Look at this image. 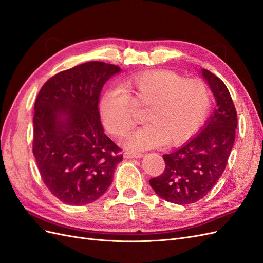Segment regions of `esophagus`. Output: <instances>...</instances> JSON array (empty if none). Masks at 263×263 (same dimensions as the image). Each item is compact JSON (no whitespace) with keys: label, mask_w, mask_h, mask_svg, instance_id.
<instances>
[{"label":"esophagus","mask_w":263,"mask_h":263,"mask_svg":"<svg viewBox=\"0 0 263 263\" xmlns=\"http://www.w3.org/2000/svg\"><path fill=\"white\" fill-rule=\"evenodd\" d=\"M124 157L127 159H130V158H141L142 154L140 153H133V151H125L124 153Z\"/></svg>","instance_id":"esophagus-1"}]
</instances>
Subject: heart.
Listing matches in <instances>:
<instances>
[{"label":"heart","mask_w":263,"mask_h":263,"mask_svg":"<svg viewBox=\"0 0 263 263\" xmlns=\"http://www.w3.org/2000/svg\"><path fill=\"white\" fill-rule=\"evenodd\" d=\"M119 87L101 95L99 115L107 133L123 137L134 125L132 103L146 105L142 114L146 124L125 140L133 150L184 144L200 128L211 104L205 83L170 70L135 73L124 78Z\"/></svg>","instance_id":"1"}]
</instances>
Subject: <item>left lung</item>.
I'll return each instance as SVG.
<instances>
[{
    "label": "left lung",
    "instance_id": "8db88e82",
    "mask_svg": "<svg viewBox=\"0 0 263 263\" xmlns=\"http://www.w3.org/2000/svg\"><path fill=\"white\" fill-rule=\"evenodd\" d=\"M202 74L217 106L200 134L163 155L164 171L149 180L159 196L174 204L195 203L210 192L225 171L235 141L237 112L227 86L209 70L202 69Z\"/></svg>",
    "mask_w": 263,
    "mask_h": 263
}]
</instances>
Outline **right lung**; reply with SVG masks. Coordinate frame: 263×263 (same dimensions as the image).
<instances>
[{"instance_id": "1", "label": "right lung", "mask_w": 263, "mask_h": 263, "mask_svg": "<svg viewBox=\"0 0 263 263\" xmlns=\"http://www.w3.org/2000/svg\"><path fill=\"white\" fill-rule=\"evenodd\" d=\"M121 68L90 61L47 81L35 101L33 153L52 195L68 205H85L104 194L123 155L104 134L100 94Z\"/></svg>"}]
</instances>
